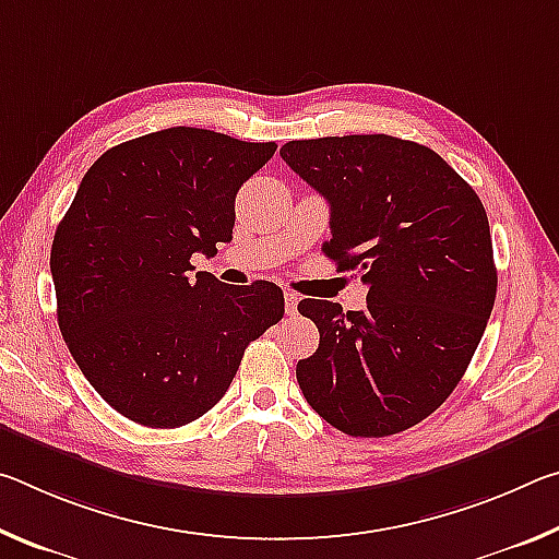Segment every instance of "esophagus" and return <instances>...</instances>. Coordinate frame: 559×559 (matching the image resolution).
<instances>
[{
	"mask_svg": "<svg viewBox=\"0 0 559 559\" xmlns=\"http://www.w3.org/2000/svg\"><path fill=\"white\" fill-rule=\"evenodd\" d=\"M283 298H286V313L288 316H296L298 313V296L293 290L283 293Z\"/></svg>",
	"mask_w": 559,
	"mask_h": 559,
	"instance_id": "obj_1",
	"label": "esophagus"
}]
</instances>
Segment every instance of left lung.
<instances>
[{
  "label": "left lung",
  "instance_id": "left-lung-1",
  "mask_svg": "<svg viewBox=\"0 0 559 559\" xmlns=\"http://www.w3.org/2000/svg\"><path fill=\"white\" fill-rule=\"evenodd\" d=\"M281 157L330 204L323 251L367 308L302 298L320 345L296 367L308 404L349 437H392L456 390L496 302L488 216L433 150L392 135L290 140Z\"/></svg>",
  "mask_w": 559,
  "mask_h": 559
}]
</instances>
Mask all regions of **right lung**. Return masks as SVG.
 I'll list each match as a JSON object with an SVG mask.
<instances>
[{"label": "right lung", "mask_w": 559, "mask_h": 559, "mask_svg": "<svg viewBox=\"0 0 559 559\" xmlns=\"http://www.w3.org/2000/svg\"><path fill=\"white\" fill-rule=\"evenodd\" d=\"M167 128L103 153L51 243L59 328L75 365L130 421L175 429L229 390L243 349L283 318L269 281L229 288L192 253L231 241L239 187L276 153Z\"/></svg>", "instance_id": "add662e5"}]
</instances>
